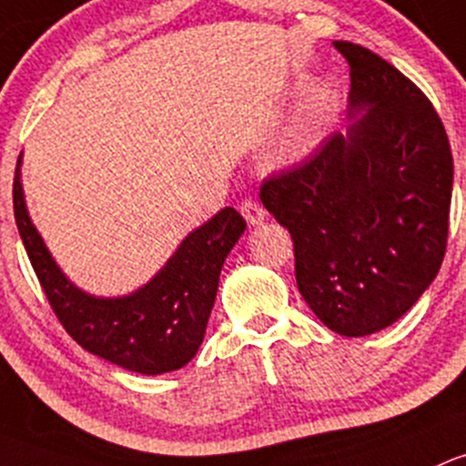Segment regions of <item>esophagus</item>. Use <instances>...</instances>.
<instances>
[{
    "mask_svg": "<svg viewBox=\"0 0 466 466\" xmlns=\"http://www.w3.org/2000/svg\"><path fill=\"white\" fill-rule=\"evenodd\" d=\"M239 210H242L244 219H247L248 224H260L267 215L265 208H262V206L253 199H244L242 206H239Z\"/></svg>",
    "mask_w": 466,
    "mask_h": 466,
    "instance_id": "obj_1",
    "label": "esophagus"
}]
</instances>
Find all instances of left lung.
Returning a JSON list of instances; mask_svg holds the SVG:
<instances>
[{
	"mask_svg": "<svg viewBox=\"0 0 466 466\" xmlns=\"http://www.w3.org/2000/svg\"><path fill=\"white\" fill-rule=\"evenodd\" d=\"M334 46L350 65V107L366 114L273 170L260 199L291 233L309 309L332 332L366 337L401 319L442 267L453 157L424 91L366 46Z\"/></svg>",
	"mask_w": 466,
	"mask_h": 466,
	"instance_id": "obj_1",
	"label": "left lung"
}]
</instances>
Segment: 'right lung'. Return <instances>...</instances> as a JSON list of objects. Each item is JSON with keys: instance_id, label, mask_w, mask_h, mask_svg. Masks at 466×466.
I'll use <instances>...</instances> for the list:
<instances>
[{"instance_id": "add662e5", "label": "right lung", "mask_w": 466, "mask_h": 466, "mask_svg": "<svg viewBox=\"0 0 466 466\" xmlns=\"http://www.w3.org/2000/svg\"><path fill=\"white\" fill-rule=\"evenodd\" d=\"M19 161L13 181L17 231L66 334L96 357L141 375L186 366L204 340L224 260L247 228L242 215L231 206L219 210L181 242L166 267L137 294L94 299L66 280L31 224L19 184Z\"/></svg>"}]
</instances>
